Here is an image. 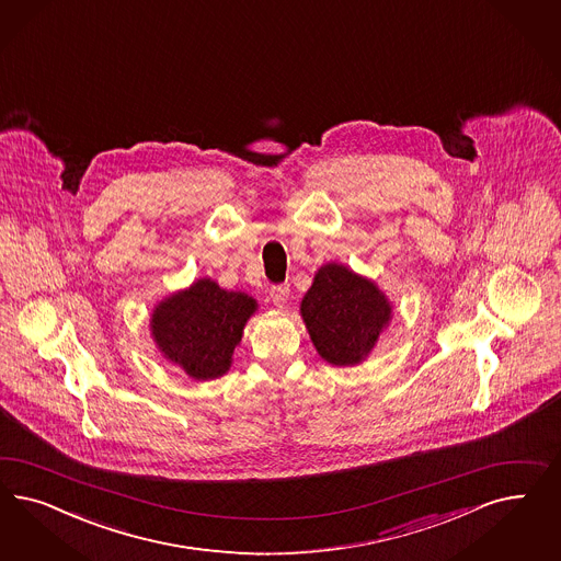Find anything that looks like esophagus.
<instances>
[{
  "label": "esophagus",
  "mask_w": 561,
  "mask_h": 561,
  "mask_svg": "<svg viewBox=\"0 0 561 561\" xmlns=\"http://www.w3.org/2000/svg\"><path fill=\"white\" fill-rule=\"evenodd\" d=\"M271 299L274 301V306H285L287 299H289V285H276L271 287Z\"/></svg>",
  "instance_id": "1"
}]
</instances>
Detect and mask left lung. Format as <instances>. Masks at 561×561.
<instances>
[{
  "mask_svg": "<svg viewBox=\"0 0 561 561\" xmlns=\"http://www.w3.org/2000/svg\"><path fill=\"white\" fill-rule=\"evenodd\" d=\"M301 316L318 355L330 365L346 367L371 353L392 318V306L374 280L328 262L313 276Z\"/></svg>",
  "mask_w": 561,
  "mask_h": 561,
  "instance_id": "left-lung-1",
  "label": "left lung"
}]
</instances>
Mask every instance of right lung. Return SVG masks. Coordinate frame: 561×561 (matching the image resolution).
I'll list each match as a JSON object with an SVG mask.
<instances>
[{"instance_id": "add662e5", "label": "right lung", "mask_w": 561, "mask_h": 561, "mask_svg": "<svg viewBox=\"0 0 561 561\" xmlns=\"http://www.w3.org/2000/svg\"><path fill=\"white\" fill-rule=\"evenodd\" d=\"M255 309L257 304L250 295L199 278L154 308L150 330L164 359L194 380H215L229 371L233 351Z\"/></svg>"}]
</instances>
